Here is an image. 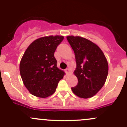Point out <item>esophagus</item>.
Wrapping results in <instances>:
<instances>
[{"label": "esophagus", "instance_id": "34e87169", "mask_svg": "<svg viewBox=\"0 0 127 127\" xmlns=\"http://www.w3.org/2000/svg\"><path fill=\"white\" fill-rule=\"evenodd\" d=\"M65 72L66 73V74H68L69 73V68H67L65 69Z\"/></svg>", "mask_w": 127, "mask_h": 127}]
</instances>
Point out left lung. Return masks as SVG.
Returning a JSON list of instances; mask_svg holds the SVG:
<instances>
[{
	"instance_id": "8db88e82",
	"label": "left lung",
	"mask_w": 127,
	"mask_h": 127,
	"mask_svg": "<svg viewBox=\"0 0 127 127\" xmlns=\"http://www.w3.org/2000/svg\"><path fill=\"white\" fill-rule=\"evenodd\" d=\"M76 61L74 74L78 84L72 91L82 98L95 95L103 87L108 74V63L101 50L89 40L79 36H67Z\"/></svg>"
}]
</instances>
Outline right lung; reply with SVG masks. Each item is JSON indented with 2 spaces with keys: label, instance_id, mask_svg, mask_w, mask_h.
Listing matches in <instances>:
<instances>
[{
  "label": "right lung",
  "instance_id": "1",
  "mask_svg": "<svg viewBox=\"0 0 127 127\" xmlns=\"http://www.w3.org/2000/svg\"><path fill=\"white\" fill-rule=\"evenodd\" d=\"M63 36L43 37L34 40L24 52L20 64L24 85L33 95L46 98L55 92L64 72L57 67L54 56Z\"/></svg>",
  "mask_w": 127,
  "mask_h": 127
}]
</instances>
